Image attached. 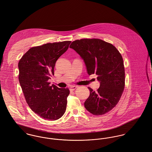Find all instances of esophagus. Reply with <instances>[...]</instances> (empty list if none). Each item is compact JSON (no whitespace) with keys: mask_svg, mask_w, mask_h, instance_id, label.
Listing matches in <instances>:
<instances>
[{"mask_svg":"<svg viewBox=\"0 0 152 152\" xmlns=\"http://www.w3.org/2000/svg\"><path fill=\"white\" fill-rule=\"evenodd\" d=\"M77 88V86H72L71 87H70V88H69V90L71 91H74L76 88Z\"/></svg>","mask_w":152,"mask_h":152,"instance_id":"esophagus-1","label":"esophagus"}]
</instances>
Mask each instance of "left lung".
Wrapping results in <instances>:
<instances>
[{"mask_svg":"<svg viewBox=\"0 0 152 152\" xmlns=\"http://www.w3.org/2000/svg\"><path fill=\"white\" fill-rule=\"evenodd\" d=\"M83 60L87 72L97 75L100 87L96 92L88 87L90 95L85 109L100 115L112 110L118 103L125 86V69L122 56L110 43L99 39H82L69 46Z\"/></svg>","mask_w":152,"mask_h":152,"instance_id":"left-lung-1","label":"left lung"}]
</instances>
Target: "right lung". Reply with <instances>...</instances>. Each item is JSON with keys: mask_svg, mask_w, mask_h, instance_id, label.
Listing matches in <instances>:
<instances>
[{"mask_svg": "<svg viewBox=\"0 0 152 152\" xmlns=\"http://www.w3.org/2000/svg\"><path fill=\"white\" fill-rule=\"evenodd\" d=\"M71 41L48 43L29 49L18 63V80L28 105L42 118L55 121L66 110L68 88L50 85L57 60Z\"/></svg>", "mask_w": 152, "mask_h": 152, "instance_id": "right-lung-1", "label": "right lung"}]
</instances>
